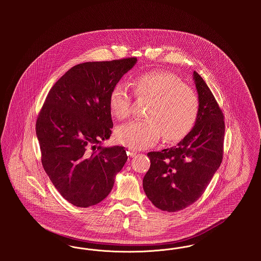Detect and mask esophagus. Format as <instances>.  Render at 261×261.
Masks as SVG:
<instances>
[{"label":"esophagus","mask_w":261,"mask_h":261,"mask_svg":"<svg viewBox=\"0 0 261 261\" xmlns=\"http://www.w3.org/2000/svg\"><path fill=\"white\" fill-rule=\"evenodd\" d=\"M127 154L130 156V158H133L137 154V150L135 149H129L127 150Z\"/></svg>","instance_id":"obj_1"}]
</instances>
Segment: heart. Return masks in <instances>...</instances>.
<instances>
[{"label": "heart", "instance_id": "heart-1", "mask_svg": "<svg viewBox=\"0 0 261 261\" xmlns=\"http://www.w3.org/2000/svg\"><path fill=\"white\" fill-rule=\"evenodd\" d=\"M132 86L138 98L150 99L147 120H132L115 130L118 143L133 149L153 146L163 134L166 142H177L195 124L199 101L196 92L184 85L174 73L155 70L138 75ZM132 97L127 85L119 82L112 88L109 107L112 116L122 120L131 112Z\"/></svg>", "mask_w": 261, "mask_h": 261}]
</instances>
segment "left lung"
Instances as JSON below:
<instances>
[{
  "mask_svg": "<svg viewBox=\"0 0 261 261\" xmlns=\"http://www.w3.org/2000/svg\"><path fill=\"white\" fill-rule=\"evenodd\" d=\"M193 79L199 101L194 127L176 146L147 154L150 167L143 188L163 211H182L197 201L222 162L223 113L201 76L194 71Z\"/></svg>",
  "mask_w": 261,
  "mask_h": 261,
  "instance_id": "8db88e82",
  "label": "left lung"
}]
</instances>
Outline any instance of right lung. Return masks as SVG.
Returning <instances> with one entry per match:
<instances>
[{
  "label": "right lung",
  "mask_w": 261,
  "mask_h": 261,
  "mask_svg": "<svg viewBox=\"0 0 261 261\" xmlns=\"http://www.w3.org/2000/svg\"><path fill=\"white\" fill-rule=\"evenodd\" d=\"M136 62L130 58L75 65L51 87L39 113L36 135L43 167L75 206L89 207L106 199L127 162L124 147L101 143L112 135V88Z\"/></svg>",
  "instance_id": "1"
}]
</instances>
